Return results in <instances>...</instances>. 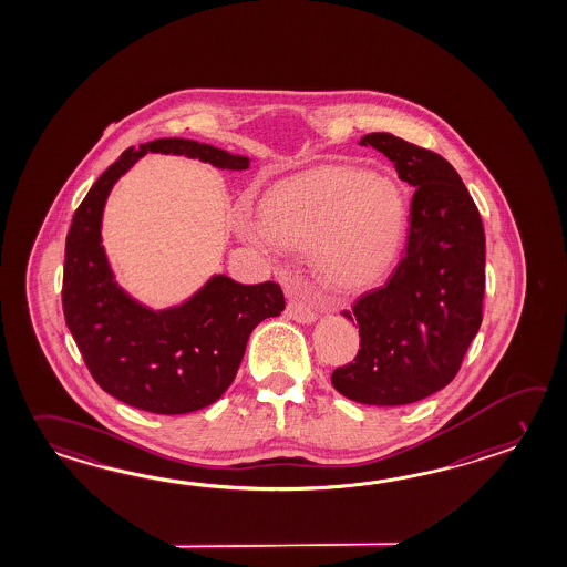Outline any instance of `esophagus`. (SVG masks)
Listing matches in <instances>:
<instances>
[{"mask_svg":"<svg viewBox=\"0 0 567 567\" xmlns=\"http://www.w3.org/2000/svg\"><path fill=\"white\" fill-rule=\"evenodd\" d=\"M287 315H289L292 321H297V323H313L315 317H317L311 307H307V305H302V302L299 301L289 302Z\"/></svg>","mask_w":567,"mask_h":567,"instance_id":"esophagus-1","label":"esophagus"}]
</instances>
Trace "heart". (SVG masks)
I'll return each mask as SVG.
<instances>
[{
    "mask_svg": "<svg viewBox=\"0 0 567 567\" xmlns=\"http://www.w3.org/2000/svg\"><path fill=\"white\" fill-rule=\"evenodd\" d=\"M406 199L392 178L353 168H317L287 178L260 202V226L244 238L265 250L315 248L329 287L362 289L391 268L406 234Z\"/></svg>",
    "mask_w": 567,
    "mask_h": 567,
    "instance_id": "b5f03b06",
    "label": "heart"
}]
</instances>
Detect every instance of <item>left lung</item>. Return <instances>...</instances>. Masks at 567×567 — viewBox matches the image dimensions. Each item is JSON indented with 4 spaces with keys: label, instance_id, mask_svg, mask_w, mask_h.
<instances>
[{
    "label": "left lung",
    "instance_id": "obj_1",
    "mask_svg": "<svg viewBox=\"0 0 567 567\" xmlns=\"http://www.w3.org/2000/svg\"><path fill=\"white\" fill-rule=\"evenodd\" d=\"M360 144L382 152L415 193L403 258L384 287L341 311L360 326V350L333 370L331 384L355 403H416L452 382L478 333L484 226L466 185L437 152L389 132L368 134Z\"/></svg>",
    "mask_w": 567,
    "mask_h": 567
}]
</instances>
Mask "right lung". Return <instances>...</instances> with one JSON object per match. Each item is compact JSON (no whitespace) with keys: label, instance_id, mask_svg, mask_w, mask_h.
I'll return each instance as SVG.
<instances>
[{"label":"right lung","instance_id":"obj_1","mask_svg":"<svg viewBox=\"0 0 567 567\" xmlns=\"http://www.w3.org/2000/svg\"><path fill=\"white\" fill-rule=\"evenodd\" d=\"M146 152L185 154L224 171L250 158L195 140L127 148L93 183L66 234L63 311L93 380L117 401L156 415L215 403L238 374L254 328L285 309L277 282L239 285L217 275L181 307L152 311L117 287L101 246V215L115 181Z\"/></svg>","mask_w":567,"mask_h":567}]
</instances>
